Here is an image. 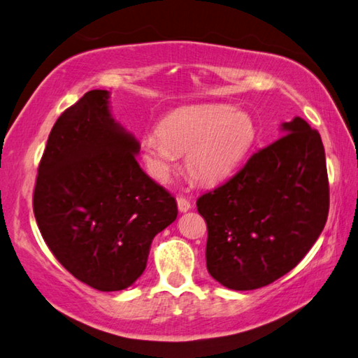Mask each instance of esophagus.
<instances>
[{
  "mask_svg": "<svg viewBox=\"0 0 358 358\" xmlns=\"http://www.w3.org/2000/svg\"><path fill=\"white\" fill-rule=\"evenodd\" d=\"M177 205H178V210L181 211V213H186V211L191 208V202L187 201V199H185V197H178L177 199Z\"/></svg>",
  "mask_w": 358,
  "mask_h": 358,
  "instance_id": "34e87169",
  "label": "esophagus"
}]
</instances>
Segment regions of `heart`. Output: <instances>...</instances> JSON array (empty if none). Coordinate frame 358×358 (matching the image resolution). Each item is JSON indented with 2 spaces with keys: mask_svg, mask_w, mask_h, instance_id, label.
Instances as JSON below:
<instances>
[{
  "mask_svg": "<svg viewBox=\"0 0 358 358\" xmlns=\"http://www.w3.org/2000/svg\"><path fill=\"white\" fill-rule=\"evenodd\" d=\"M256 138V123L248 113L229 106H196L169 115L161 128L142 137L141 147L148 171L157 180H167L180 153L187 151L191 177L215 185L237 171Z\"/></svg>",
  "mask_w": 358,
  "mask_h": 358,
  "instance_id": "1",
  "label": "heart"
}]
</instances>
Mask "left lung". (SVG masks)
I'll list each match as a JSON object with an SVG mask.
<instances>
[{"mask_svg": "<svg viewBox=\"0 0 358 358\" xmlns=\"http://www.w3.org/2000/svg\"><path fill=\"white\" fill-rule=\"evenodd\" d=\"M276 142L197 199L207 221V270L224 287L252 290L289 273L316 243L329 216L325 151L300 117Z\"/></svg>", "mask_w": 358, "mask_h": 358, "instance_id": "8db88e82", "label": "left lung"}]
</instances>
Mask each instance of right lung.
<instances>
[{
    "label": "right lung",
    "instance_id": "1",
    "mask_svg": "<svg viewBox=\"0 0 358 358\" xmlns=\"http://www.w3.org/2000/svg\"><path fill=\"white\" fill-rule=\"evenodd\" d=\"M106 90L85 93L53 124L33 210L42 238L72 276L102 292L134 284L177 202L145 173L141 143L112 118Z\"/></svg>",
    "mask_w": 358,
    "mask_h": 358
}]
</instances>
